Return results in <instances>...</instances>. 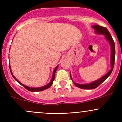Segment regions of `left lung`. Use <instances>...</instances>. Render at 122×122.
<instances>
[{"mask_svg": "<svg viewBox=\"0 0 122 122\" xmlns=\"http://www.w3.org/2000/svg\"><path fill=\"white\" fill-rule=\"evenodd\" d=\"M92 27L95 29V32L96 34L104 35L106 39L107 40V41L109 43H110L111 47V69L106 75L103 76L102 77H100V79L97 80H95L94 81L92 82H90V83L86 84H77L73 82V80L72 79V77H71V79H72V81L73 82L74 84H75L76 86H77V87L85 89H92L97 88L99 85H100L102 83H103V82H104L109 76H110L111 73L112 72L113 68H114L115 62V43L112 38L111 36L110 32L108 31V30L106 27H102V26H100L97 25H93V26H92Z\"/></svg>", "mask_w": 122, "mask_h": 122, "instance_id": "8db88e82", "label": "left lung"}]
</instances>
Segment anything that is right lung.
I'll use <instances>...</instances> for the list:
<instances>
[{
  "mask_svg": "<svg viewBox=\"0 0 122 122\" xmlns=\"http://www.w3.org/2000/svg\"><path fill=\"white\" fill-rule=\"evenodd\" d=\"M10 66V72H11V75L12 76V77H14V79L15 80L17 81L18 83L19 84H20L21 85H22L23 86H24V87L26 88V89H27L28 91H31V92H39V91H43L45 90V89H46L47 88H49L50 87V86H51V85L53 84V81H54V78H55V73L56 72L57 69V68H58V65H57L56 67L55 68V69H54V71H53V76H52V78H51V80H50V81L49 82V83L47 84V85H44V86H41V87H37V88H32V87H30V86H26V85H25L24 84H23L22 83H21V82L19 81H18L17 79H16V78L13 75V74H12V71H11V66H10V65H9Z\"/></svg>",
  "mask_w": 122,
  "mask_h": 122,
  "instance_id": "obj_1",
  "label": "right lung"
}]
</instances>
